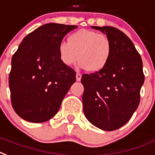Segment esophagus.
I'll return each instance as SVG.
<instances>
[{
	"instance_id": "esophagus-1",
	"label": "esophagus",
	"mask_w": 155,
	"mask_h": 155,
	"mask_svg": "<svg viewBox=\"0 0 155 155\" xmlns=\"http://www.w3.org/2000/svg\"><path fill=\"white\" fill-rule=\"evenodd\" d=\"M81 76H82V75H81V74H80V73H77V74H76V75H75V77H76V81H80L81 80Z\"/></svg>"
}]
</instances>
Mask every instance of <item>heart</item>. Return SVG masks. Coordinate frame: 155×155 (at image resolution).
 <instances>
[{"mask_svg": "<svg viewBox=\"0 0 155 155\" xmlns=\"http://www.w3.org/2000/svg\"><path fill=\"white\" fill-rule=\"evenodd\" d=\"M112 44L104 34L88 29H81L69 37L68 42H61L58 47L61 61L72 66L79 58L80 67L97 72L104 69L109 60Z\"/></svg>", "mask_w": 155, "mask_h": 155, "instance_id": "obj_1", "label": "heart"}]
</instances>
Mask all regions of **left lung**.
Wrapping results in <instances>:
<instances>
[{
    "label": "left lung",
    "mask_w": 155,
    "mask_h": 155,
    "mask_svg": "<svg viewBox=\"0 0 155 155\" xmlns=\"http://www.w3.org/2000/svg\"><path fill=\"white\" fill-rule=\"evenodd\" d=\"M106 34L112 52L104 69L84 74L83 109L88 121L101 130H114L124 126L140 104L145 81L140 55L131 40L114 27L91 26Z\"/></svg>",
    "instance_id": "1"
}]
</instances>
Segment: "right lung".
Segmentation results:
<instances>
[{
	"label": "right lung",
	"instance_id": "1",
	"mask_svg": "<svg viewBox=\"0 0 155 155\" xmlns=\"http://www.w3.org/2000/svg\"><path fill=\"white\" fill-rule=\"evenodd\" d=\"M76 25L50 23L23 39L11 60L9 87L14 110L25 121L53 117L75 82V71L60 60L58 47Z\"/></svg>",
	"mask_w": 155,
	"mask_h": 155
}]
</instances>
